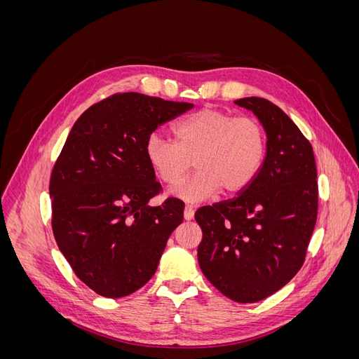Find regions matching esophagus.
Returning a JSON list of instances; mask_svg holds the SVG:
<instances>
[{
  "label": "esophagus",
  "mask_w": 359,
  "mask_h": 359,
  "mask_svg": "<svg viewBox=\"0 0 359 359\" xmlns=\"http://www.w3.org/2000/svg\"><path fill=\"white\" fill-rule=\"evenodd\" d=\"M193 217H194V210H193V206L187 205L186 208H184V220L190 222V220H193Z\"/></svg>",
  "instance_id": "1"
}]
</instances>
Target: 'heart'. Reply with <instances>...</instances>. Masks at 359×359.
<instances>
[{"mask_svg":"<svg viewBox=\"0 0 359 359\" xmlns=\"http://www.w3.org/2000/svg\"><path fill=\"white\" fill-rule=\"evenodd\" d=\"M175 142L158 133L145 142V158L156 177L175 186L190 169L196 172L172 190L186 202H201L214 194L233 196L259 175L266 156V135L253 118L220 109H202L182 118L172 128Z\"/></svg>","mask_w":359,"mask_h":359,"instance_id":"b5f03b06","label":"heart"}]
</instances>
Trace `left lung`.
<instances>
[{"mask_svg":"<svg viewBox=\"0 0 359 359\" xmlns=\"http://www.w3.org/2000/svg\"><path fill=\"white\" fill-rule=\"evenodd\" d=\"M235 104L265 130L264 166L244 191L202 206L194 219L203 276L224 297L247 304L273 295L302 266L318 217V173L310 142L278 106L260 97Z\"/></svg>","mask_w":359,"mask_h":359,"instance_id":"left-lung-1","label":"left lung"}]
</instances>
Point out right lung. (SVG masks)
Wrapping results in <instances>:
<instances>
[{
	"label": "right lung",
	"instance_id": "right-lung-1",
	"mask_svg": "<svg viewBox=\"0 0 359 359\" xmlns=\"http://www.w3.org/2000/svg\"><path fill=\"white\" fill-rule=\"evenodd\" d=\"M194 104L123 93L88 107L76 121L53 166L52 231L83 283L121 298L154 276L182 202H148L160 191L145 158L154 130Z\"/></svg>",
	"mask_w": 359,
	"mask_h": 359
}]
</instances>
